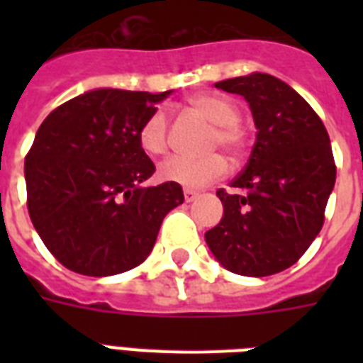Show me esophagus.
<instances>
[{
  "label": "esophagus",
  "instance_id": "esophagus-1",
  "mask_svg": "<svg viewBox=\"0 0 363 363\" xmlns=\"http://www.w3.org/2000/svg\"><path fill=\"white\" fill-rule=\"evenodd\" d=\"M199 192H196V190H190V188H184V199L186 201H194V199L198 198Z\"/></svg>",
  "mask_w": 363,
  "mask_h": 363
}]
</instances>
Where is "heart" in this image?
Here are the masks:
<instances>
[{
    "label": "heart",
    "instance_id": "1",
    "mask_svg": "<svg viewBox=\"0 0 363 363\" xmlns=\"http://www.w3.org/2000/svg\"><path fill=\"white\" fill-rule=\"evenodd\" d=\"M188 107L211 122L207 148H224L232 158H241L248 148L247 125L239 121L238 105L213 92L194 94ZM137 141L148 156H164L169 148V121L164 111L148 115L137 131ZM228 171V162L220 152H209L199 158H169L158 167V177L186 188H201L220 179Z\"/></svg>",
    "mask_w": 363,
    "mask_h": 363
}]
</instances>
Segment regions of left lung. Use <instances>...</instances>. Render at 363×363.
<instances>
[{
	"label": "left lung",
	"mask_w": 363,
	"mask_h": 363,
	"mask_svg": "<svg viewBox=\"0 0 363 363\" xmlns=\"http://www.w3.org/2000/svg\"><path fill=\"white\" fill-rule=\"evenodd\" d=\"M215 86L247 99L258 133L233 192L216 190L224 215L205 241L232 273L275 275L322 230L337 173L330 135L315 109L277 77L252 73Z\"/></svg>",
	"instance_id": "8db88e82"
}]
</instances>
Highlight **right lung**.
Instances as JSON below:
<instances>
[{"label": "right lung", "instance_id": "add662e5", "mask_svg": "<svg viewBox=\"0 0 363 363\" xmlns=\"http://www.w3.org/2000/svg\"><path fill=\"white\" fill-rule=\"evenodd\" d=\"M169 94L92 90L39 125L24 164L28 213L67 269L88 277L133 269L152 250L164 216L184 201L175 182L139 186L156 167L137 131Z\"/></svg>", "mask_w": 363, "mask_h": 363}]
</instances>
